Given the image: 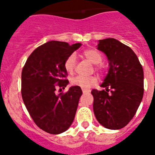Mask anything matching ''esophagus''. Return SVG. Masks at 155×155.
I'll return each instance as SVG.
<instances>
[{
	"label": "esophagus",
	"instance_id": "1",
	"mask_svg": "<svg viewBox=\"0 0 155 155\" xmlns=\"http://www.w3.org/2000/svg\"><path fill=\"white\" fill-rule=\"evenodd\" d=\"M82 91H83V94H85V93H87V92H88V91H86V90H82Z\"/></svg>",
	"mask_w": 155,
	"mask_h": 155
}]
</instances>
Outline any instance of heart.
<instances>
[{
    "label": "heart",
    "instance_id": "b5f03b06",
    "mask_svg": "<svg viewBox=\"0 0 155 155\" xmlns=\"http://www.w3.org/2000/svg\"><path fill=\"white\" fill-rule=\"evenodd\" d=\"M83 55L85 58H87L91 63L95 65V69L97 71H100L102 69L101 66L99 65L100 63L102 61V57L97 50L89 49L86 50L83 52ZM75 67H76V57L74 54H71L66 59L64 62V68L66 71L69 74H73L74 71ZM98 79L96 77H83V76H76L72 78L71 80V83L72 85L78 86L81 87L82 89L87 90L93 87L97 84Z\"/></svg>",
    "mask_w": 155,
    "mask_h": 155
}]
</instances>
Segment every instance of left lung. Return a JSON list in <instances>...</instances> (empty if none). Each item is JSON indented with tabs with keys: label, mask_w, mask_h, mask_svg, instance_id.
Here are the masks:
<instances>
[{
	"label": "left lung",
	"mask_w": 155,
	"mask_h": 155,
	"mask_svg": "<svg viewBox=\"0 0 155 155\" xmlns=\"http://www.w3.org/2000/svg\"><path fill=\"white\" fill-rule=\"evenodd\" d=\"M98 50L107 57L109 69L101 84L105 90L91 91L93 110L104 127L120 130L132 120L142 101L143 68L131 48L116 39L98 40Z\"/></svg>",
	"instance_id": "left-lung-1"
}]
</instances>
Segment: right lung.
I'll return each instance as SVG.
<instances>
[{
    "mask_svg": "<svg viewBox=\"0 0 155 155\" xmlns=\"http://www.w3.org/2000/svg\"><path fill=\"white\" fill-rule=\"evenodd\" d=\"M81 46L50 41L37 47L27 59L21 72V96L31 119L51 134L64 132L74 119L81 88L72 86L66 93H55L57 87L69 83L64 62Z\"/></svg>",
    "mask_w": 155,
    "mask_h": 155,
    "instance_id": "right-lung-1",
    "label": "right lung"
}]
</instances>
